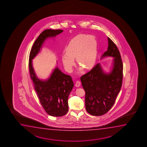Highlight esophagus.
<instances>
[{"mask_svg":"<svg viewBox=\"0 0 147 147\" xmlns=\"http://www.w3.org/2000/svg\"><path fill=\"white\" fill-rule=\"evenodd\" d=\"M81 83L79 81H77L76 82V84H75V86L79 87L80 86Z\"/></svg>","mask_w":147,"mask_h":147,"instance_id":"1","label":"esophagus"}]
</instances>
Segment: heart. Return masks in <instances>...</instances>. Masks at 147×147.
Masks as SVG:
<instances>
[{
	"label": "heart",
	"instance_id": "b5f03b06",
	"mask_svg": "<svg viewBox=\"0 0 147 147\" xmlns=\"http://www.w3.org/2000/svg\"><path fill=\"white\" fill-rule=\"evenodd\" d=\"M66 53L62 55V60L67 71L71 72L76 58L77 63L86 69L92 68L97 57V42L91 35H79L73 38L66 48ZM82 67H80L79 71Z\"/></svg>",
	"mask_w": 147,
	"mask_h": 147
}]
</instances>
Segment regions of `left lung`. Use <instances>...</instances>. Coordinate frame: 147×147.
<instances>
[{
    "instance_id": "1",
    "label": "left lung",
    "mask_w": 147,
    "mask_h": 147,
    "mask_svg": "<svg viewBox=\"0 0 147 147\" xmlns=\"http://www.w3.org/2000/svg\"><path fill=\"white\" fill-rule=\"evenodd\" d=\"M108 39L107 50L101 59L113 57L111 70L105 72L100 63L81 77L82 85L85 91V107L88 113L100 116L108 112L115 103L121 90L123 77V64L121 54L116 45Z\"/></svg>"
}]
</instances>
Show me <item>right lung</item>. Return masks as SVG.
<instances>
[{
	"instance_id": "add662e5",
	"label": "right lung",
	"mask_w": 147,
	"mask_h": 147,
	"mask_svg": "<svg viewBox=\"0 0 147 147\" xmlns=\"http://www.w3.org/2000/svg\"><path fill=\"white\" fill-rule=\"evenodd\" d=\"M63 32L62 30L51 29L43 31L34 42L29 56V71L34 89L45 111L53 117H62L68 111L69 95L74 86L72 79L56 67L48 79L41 80L35 74L32 60L39 53L47 38L55 37Z\"/></svg>"
}]
</instances>
